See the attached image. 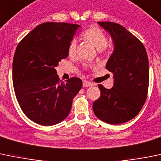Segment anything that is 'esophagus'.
<instances>
[{"label":"esophagus","instance_id":"34e87169","mask_svg":"<svg viewBox=\"0 0 161 161\" xmlns=\"http://www.w3.org/2000/svg\"><path fill=\"white\" fill-rule=\"evenodd\" d=\"M93 85V84H92L91 82L87 80H84L83 81V87H92Z\"/></svg>","mask_w":161,"mask_h":161}]
</instances>
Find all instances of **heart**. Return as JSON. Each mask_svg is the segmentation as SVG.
Instances as JSON below:
<instances>
[{"mask_svg": "<svg viewBox=\"0 0 161 161\" xmlns=\"http://www.w3.org/2000/svg\"><path fill=\"white\" fill-rule=\"evenodd\" d=\"M82 38L92 43L97 50H102L106 47L108 39L103 31L95 26H92L82 33ZM77 43L75 39H73L68 46V54L69 56L77 55Z\"/></svg>", "mask_w": 161, "mask_h": 161, "instance_id": "obj_1", "label": "heart"}]
</instances>
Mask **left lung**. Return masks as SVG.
Segmentation results:
<instances>
[{"label":"left lung","instance_id":"1","mask_svg":"<svg viewBox=\"0 0 161 161\" xmlns=\"http://www.w3.org/2000/svg\"><path fill=\"white\" fill-rule=\"evenodd\" d=\"M97 24L110 34L114 50L106 69L113 74L111 89L99 84L101 96L93 103L96 117L117 125L131 120L140 112L147 99L149 87V61L142 43L126 29L117 23Z\"/></svg>","mask_w":161,"mask_h":161}]
</instances>
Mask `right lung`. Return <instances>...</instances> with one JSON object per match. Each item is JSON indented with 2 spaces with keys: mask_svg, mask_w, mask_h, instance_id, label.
<instances>
[{
  "mask_svg": "<svg viewBox=\"0 0 161 161\" xmlns=\"http://www.w3.org/2000/svg\"><path fill=\"white\" fill-rule=\"evenodd\" d=\"M80 25L64 22L39 25L25 36L14 53L12 79L21 110L42 125L64 121L82 87L77 77L63 82L56 67L68 56V46Z\"/></svg>",
  "mask_w": 161,
  "mask_h": 161,
  "instance_id": "right-lung-1",
  "label": "right lung"
}]
</instances>
